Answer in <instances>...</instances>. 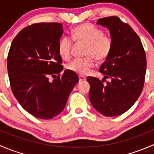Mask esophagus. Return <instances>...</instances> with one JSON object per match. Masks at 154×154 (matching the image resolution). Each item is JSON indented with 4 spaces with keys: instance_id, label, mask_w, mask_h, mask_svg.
Segmentation results:
<instances>
[{
    "instance_id": "1",
    "label": "esophagus",
    "mask_w": 154,
    "mask_h": 154,
    "mask_svg": "<svg viewBox=\"0 0 154 154\" xmlns=\"http://www.w3.org/2000/svg\"><path fill=\"white\" fill-rule=\"evenodd\" d=\"M79 80H80V81H85L86 79V77H83V76L80 75V76H79Z\"/></svg>"
}]
</instances>
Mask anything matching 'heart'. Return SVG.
<instances>
[{
  "instance_id": "1",
  "label": "heart",
  "mask_w": 154,
  "mask_h": 154,
  "mask_svg": "<svg viewBox=\"0 0 154 154\" xmlns=\"http://www.w3.org/2000/svg\"><path fill=\"white\" fill-rule=\"evenodd\" d=\"M71 37L77 42L87 45L85 54L89 57L84 59H75L67 66L69 71L80 74H86L94 66V57L97 61H103L108 57L112 48L110 36L103 34V30L89 24L77 26L71 31ZM72 41L67 36L63 37L59 42L58 51L63 60L71 57Z\"/></svg>"
}]
</instances>
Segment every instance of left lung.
I'll use <instances>...</instances> for the list:
<instances>
[{
    "instance_id": "1",
    "label": "left lung",
    "mask_w": 154,
    "mask_h": 154,
    "mask_svg": "<svg viewBox=\"0 0 154 154\" xmlns=\"http://www.w3.org/2000/svg\"><path fill=\"white\" fill-rule=\"evenodd\" d=\"M97 24L109 31L112 48L99 71L98 78L88 77V97L94 108L108 117L120 116L136 103L144 86L147 61L141 40L133 28L118 17L98 19ZM109 78V82L106 81Z\"/></svg>"
}]
</instances>
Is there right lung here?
Wrapping results in <instances>:
<instances>
[{
	"label": "right lung",
	"mask_w": 154,
	"mask_h": 154,
	"mask_svg": "<svg viewBox=\"0 0 154 154\" xmlns=\"http://www.w3.org/2000/svg\"><path fill=\"white\" fill-rule=\"evenodd\" d=\"M63 33L60 23H38L28 26L15 37L7 57L12 93L29 114L51 119L60 114L74 86L75 72L63 71L58 46ZM57 74H59L58 76ZM50 75L54 76L50 82Z\"/></svg>",
	"instance_id": "obj_1"
}]
</instances>
